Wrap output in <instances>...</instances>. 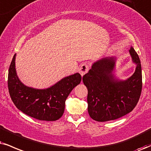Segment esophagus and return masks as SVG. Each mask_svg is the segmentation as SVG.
I'll list each match as a JSON object with an SVG mask.
<instances>
[{"label": "esophagus", "instance_id": "esophagus-1", "mask_svg": "<svg viewBox=\"0 0 151 151\" xmlns=\"http://www.w3.org/2000/svg\"><path fill=\"white\" fill-rule=\"evenodd\" d=\"M88 70H89L88 65L84 63V64H82L81 67H80L78 71L80 73V74H81L82 76H83L85 73H87L88 72Z\"/></svg>", "mask_w": 151, "mask_h": 151}]
</instances>
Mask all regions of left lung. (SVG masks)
Instances as JSON below:
<instances>
[{"instance_id": "8db88e82", "label": "left lung", "mask_w": 151, "mask_h": 151, "mask_svg": "<svg viewBox=\"0 0 151 151\" xmlns=\"http://www.w3.org/2000/svg\"><path fill=\"white\" fill-rule=\"evenodd\" d=\"M135 71L126 80L115 77L116 57H106L94 62L83 77L88 90V113L93 120L106 122L131 112L138 103L142 89L141 61L132 47L129 50Z\"/></svg>"}]
</instances>
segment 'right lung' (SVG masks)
Wrapping results in <instances>:
<instances>
[{
  "instance_id": "obj_1",
  "label": "right lung",
  "mask_w": 151,
  "mask_h": 151,
  "mask_svg": "<svg viewBox=\"0 0 151 151\" xmlns=\"http://www.w3.org/2000/svg\"><path fill=\"white\" fill-rule=\"evenodd\" d=\"M16 54L9 68L8 90L16 107L29 116L39 120L55 121L64 112L65 101L73 89L81 83L78 73L63 78L45 89L27 86L19 78L15 68Z\"/></svg>"
}]
</instances>
